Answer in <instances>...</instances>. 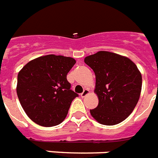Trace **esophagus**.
Masks as SVG:
<instances>
[{"instance_id":"esophagus-1","label":"esophagus","mask_w":158,"mask_h":158,"mask_svg":"<svg viewBox=\"0 0 158 158\" xmlns=\"http://www.w3.org/2000/svg\"><path fill=\"white\" fill-rule=\"evenodd\" d=\"M89 90L88 89H84V91L82 92V93H81V97H85V96H86L87 94H89Z\"/></svg>"}]
</instances>
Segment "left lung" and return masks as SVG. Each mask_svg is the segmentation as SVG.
<instances>
[{
	"mask_svg": "<svg viewBox=\"0 0 158 158\" xmlns=\"http://www.w3.org/2000/svg\"><path fill=\"white\" fill-rule=\"evenodd\" d=\"M95 74L94 93L99 98L90 114L102 125L123 122L135 108L140 96L142 76L127 57L108 51H99L84 59Z\"/></svg>",
	"mask_w": 158,
	"mask_h": 158,
	"instance_id": "left-lung-1",
	"label": "left lung"
}]
</instances>
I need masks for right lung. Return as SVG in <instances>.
<instances>
[{
  "label": "right lung",
  "instance_id": "add662e5",
  "mask_svg": "<svg viewBox=\"0 0 158 158\" xmlns=\"http://www.w3.org/2000/svg\"><path fill=\"white\" fill-rule=\"evenodd\" d=\"M76 60L48 55L28 62L18 74L17 94L27 117L41 127L60 124L78 94L73 91L67 74Z\"/></svg>",
  "mask_w": 158,
  "mask_h": 158
}]
</instances>
